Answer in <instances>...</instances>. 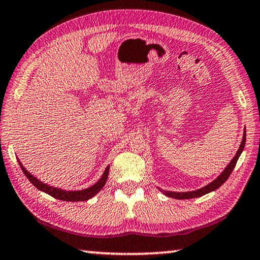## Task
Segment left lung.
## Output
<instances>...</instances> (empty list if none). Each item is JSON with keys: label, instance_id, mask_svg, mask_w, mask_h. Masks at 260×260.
Wrapping results in <instances>:
<instances>
[{"label": "left lung", "instance_id": "obj_1", "mask_svg": "<svg viewBox=\"0 0 260 260\" xmlns=\"http://www.w3.org/2000/svg\"><path fill=\"white\" fill-rule=\"evenodd\" d=\"M245 142H246V131H244L243 141H242V143H240V146H239L238 151H237V153H236V156L232 158L228 167L224 169V171L221 172V174L218 176L217 178L213 180V182L209 183L208 185L203 186V187H201V189L194 190V191H187V192H175V191H165V190L159 189V187H158V190H160V192H163L165 196H168V197H171V198H175V199L197 198V197H202V196L211 192V191L217 190L218 187H220L221 185H223V184L226 182V179L229 178V177H230L231 172L233 171V169H235V167H236L237 160H238L239 156L242 155L244 146H245Z\"/></svg>", "mask_w": 260, "mask_h": 260}]
</instances>
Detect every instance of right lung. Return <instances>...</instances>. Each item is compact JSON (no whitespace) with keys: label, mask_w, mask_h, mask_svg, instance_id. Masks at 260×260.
<instances>
[{"label":"right lung","mask_w":260,"mask_h":260,"mask_svg":"<svg viewBox=\"0 0 260 260\" xmlns=\"http://www.w3.org/2000/svg\"><path fill=\"white\" fill-rule=\"evenodd\" d=\"M18 164H20V167L22 169V171H23V174L25 175V177L30 180V183H31L34 186L37 187V189L41 191H43V192L50 194L51 197L59 199V201H66V202H84V201H88L90 198H92L93 196L99 193L100 191L102 190V187L105 185V183H107V179H108V175H109V169H110V167L108 165L107 169H105L103 172L102 177H101L99 182H96L93 185L86 187L84 190L67 191V190L58 189V187L50 186L46 183L41 182L40 179H37L36 177H34L31 174H30L27 169L22 165L20 160H18Z\"/></svg>","instance_id":"right-lung-1"}]
</instances>
